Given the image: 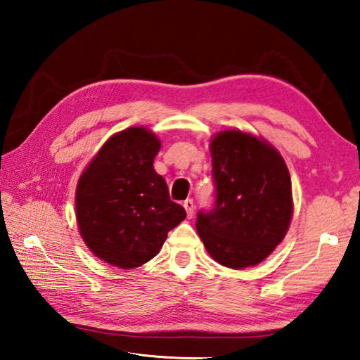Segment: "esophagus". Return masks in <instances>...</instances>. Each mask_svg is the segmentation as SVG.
<instances>
[{"label":"esophagus","instance_id":"34e87169","mask_svg":"<svg viewBox=\"0 0 360 360\" xmlns=\"http://www.w3.org/2000/svg\"><path fill=\"white\" fill-rule=\"evenodd\" d=\"M184 208H186V212H187V217H192L193 216V210H195V203L192 198H187L184 202Z\"/></svg>","mask_w":360,"mask_h":360}]
</instances>
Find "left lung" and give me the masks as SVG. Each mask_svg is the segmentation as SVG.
Instances as JSON below:
<instances>
[{
	"label": "left lung",
	"instance_id": "1",
	"mask_svg": "<svg viewBox=\"0 0 360 360\" xmlns=\"http://www.w3.org/2000/svg\"><path fill=\"white\" fill-rule=\"evenodd\" d=\"M210 146L216 202L198 212L197 231L221 265L254 266L288 233L294 211L289 169L271 144L245 131H221Z\"/></svg>",
	"mask_w": 360,
	"mask_h": 360
}]
</instances>
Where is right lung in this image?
Here are the masks:
<instances>
[{
  "mask_svg": "<svg viewBox=\"0 0 360 360\" xmlns=\"http://www.w3.org/2000/svg\"><path fill=\"white\" fill-rule=\"evenodd\" d=\"M160 139L144 127L115 133L84 169L76 219L85 245L114 266L135 268L160 252L168 231L186 219L154 169Z\"/></svg>",
  "mask_w": 360,
  "mask_h": 360,
  "instance_id": "1",
  "label": "right lung"
}]
</instances>
